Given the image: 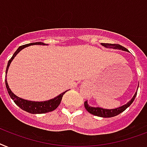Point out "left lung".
Wrapping results in <instances>:
<instances>
[{
    "instance_id": "obj_1",
    "label": "left lung",
    "mask_w": 147,
    "mask_h": 147,
    "mask_svg": "<svg viewBox=\"0 0 147 147\" xmlns=\"http://www.w3.org/2000/svg\"><path fill=\"white\" fill-rule=\"evenodd\" d=\"M101 45L105 47H107V48L121 50V51H127V52H128V50H127V49L125 48V47H124L121 46L120 45H115V44H104V43H102ZM138 87H139V83H138ZM137 93H138V91H136L131 100L128 101L126 104L123 105V106H121V107H118V108L108 109H103L100 108V107H90V105L88 103V101H85V102H84V107H85L86 110L88 111V113H90V114H92V115H96V116L102 117V118H110V117L116 116V115H118L119 114H120V113H121L122 112H124L127 107H129L130 106H131V104L134 102L136 96H137Z\"/></svg>"
}]
</instances>
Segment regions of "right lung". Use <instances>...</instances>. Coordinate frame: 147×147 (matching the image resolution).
<instances>
[{
	"label": "right lung",
	"mask_w": 147,
	"mask_h": 147,
	"mask_svg": "<svg viewBox=\"0 0 147 147\" xmlns=\"http://www.w3.org/2000/svg\"><path fill=\"white\" fill-rule=\"evenodd\" d=\"M31 45H46V44H44L42 42H35V43H31V44H28V45H22V46H20L19 48L16 50L15 53H13V57L10 58L7 63V69H6V75L7 73L8 69H9V66L10 65L11 62L13 61V59L15 58V57L18 54V53H20V51H22V49H24L25 47H27L28 46H31ZM7 77V76H6ZM5 84L6 87H7V90L8 91V94L10 96L11 99L14 101L16 104L17 105L18 107L21 108L22 110L26 111L27 113H32V114H43V113H49V112H52L54 109L59 107V105L60 104L61 102L62 98H63V96L64 95L66 91L62 93L59 95H58L57 96L54 97L53 99H51V100H49L46 101H41V102H37V101H31V100H24L22 98H20L19 96H17L16 95L12 92V90H10L9 85H8L7 81V78L5 79Z\"/></svg>",
	"instance_id": "add662e5"
}]
</instances>
